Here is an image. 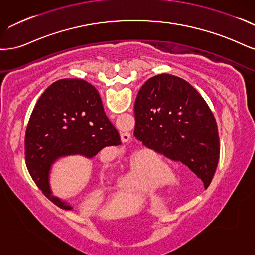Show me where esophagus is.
<instances>
[{
	"label": "esophagus",
	"instance_id": "34e87169",
	"mask_svg": "<svg viewBox=\"0 0 255 255\" xmlns=\"http://www.w3.org/2000/svg\"><path fill=\"white\" fill-rule=\"evenodd\" d=\"M121 139H122V142L124 143V144H128V143L130 142V139H131L130 134L127 133V132L122 133V134H121Z\"/></svg>",
	"mask_w": 255,
	"mask_h": 255
}]
</instances>
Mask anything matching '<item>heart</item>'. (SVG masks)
<instances>
[{
  "instance_id": "1",
  "label": "heart",
  "mask_w": 255,
  "mask_h": 255,
  "mask_svg": "<svg viewBox=\"0 0 255 255\" xmlns=\"http://www.w3.org/2000/svg\"><path fill=\"white\" fill-rule=\"evenodd\" d=\"M167 164L155 153H147L134 161V165L123 182L133 190H149L155 181L165 175Z\"/></svg>"
}]
</instances>
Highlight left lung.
Returning a JSON list of instances; mask_svg holds the SVG:
<instances>
[{
    "instance_id": "1",
    "label": "left lung",
    "mask_w": 255,
    "mask_h": 255,
    "mask_svg": "<svg viewBox=\"0 0 255 255\" xmlns=\"http://www.w3.org/2000/svg\"><path fill=\"white\" fill-rule=\"evenodd\" d=\"M133 135L146 148L190 168L208 188L217 168L220 143L217 123L208 104L184 79L149 78L134 104Z\"/></svg>"
}]
</instances>
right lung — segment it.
<instances>
[{
  "mask_svg": "<svg viewBox=\"0 0 255 255\" xmlns=\"http://www.w3.org/2000/svg\"><path fill=\"white\" fill-rule=\"evenodd\" d=\"M121 137L104 111L97 90L83 79L55 81L39 97L25 132V162L31 179L48 200L63 210L69 204L51 195L48 171L62 155L92 158Z\"/></svg>",
  "mask_w": 255,
  "mask_h": 255,
  "instance_id": "right-lung-1",
  "label": "right lung"
}]
</instances>
